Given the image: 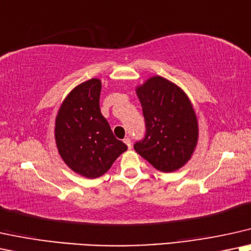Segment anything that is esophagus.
<instances>
[{
	"label": "esophagus",
	"mask_w": 251,
	"mask_h": 251,
	"mask_svg": "<svg viewBox=\"0 0 251 251\" xmlns=\"http://www.w3.org/2000/svg\"><path fill=\"white\" fill-rule=\"evenodd\" d=\"M124 142H125L126 146H127L128 149H131V148H132V141H131V139H129V138H126L125 140H124Z\"/></svg>",
	"instance_id": "1"
}]
</instances>
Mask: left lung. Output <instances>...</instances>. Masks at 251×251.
Segmentation results:
<instances>
[{
  "label": "left lung",
  "mask_w": 251,
  "mask_h": 251,
  "mask_svg": "<svg viewBox=\"0 0 251 251\" xmlns=\"http://www.w3.org/2000/svg\"><path fill=\"white\" fill-rule=\"evenodd\" d=\"M146 122L144 140L135 151L162 173H173L191 158L198 142V119L178 85L153 76L135 88Z\"/></svg>",
  "instance_id": "8db88e82"
}]
</instances>
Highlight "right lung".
I'll return each mask as SVG.
<instances>
[{
	"mask_svg": "<svg viewBox=\"0 0 251 251\" xmlns=\"http://www.w3.org/2000/svg\"><path fill=\"white\" fill-rule=\"evenodd\" d=\"M102 82L90 78L65 98L55 118L54 136L60 156L78 175L97 178L127 149L116 139L100 113Z\"/></svg>",
	"mask_w": 251,
	"mask_h": 251,
	"instance_id": "right-lung-1",
	"label": "right lung"
}]
</instances>
